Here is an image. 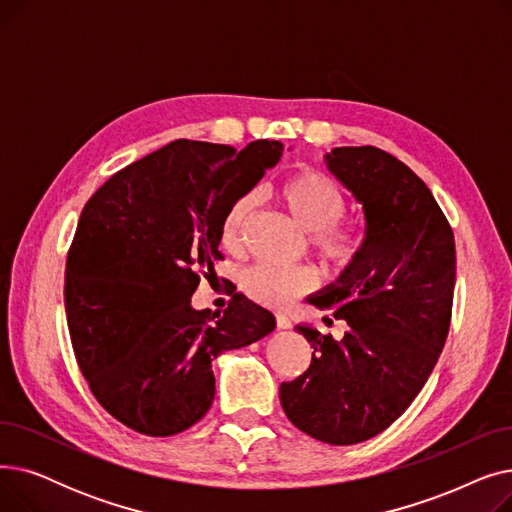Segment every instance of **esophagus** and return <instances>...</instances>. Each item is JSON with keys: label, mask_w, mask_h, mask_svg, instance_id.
Returning <instances> with one entry per match:
<instances>
[{"label": "esophagus", "mask_w": 512, "mask_h": 512, "mask_svg": "<svg viewBox=\"0 0 512 512\" xmlns=\"http://www.w3.org/2000/svg\"><path fill=\"white\" fill-rule=\"evenodd\" d=\"M276 324H278L280 330H290L292 328V321H290V317L286 313H278L276 315Z\"/></svg>", "instance_id": "obj_1"}]
</instances>
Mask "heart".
<instances>
[{
  "label": "heart",
  "mask_w": 512,
  "mask_h": 512,
  "mask_svg": "<svg viewBox=\"0 0 512 512\" xmlns=\"http://www.w3.org/2000/svg\"><path fill=\"white\" fill-rule=\"evenodd\" d=\"M274 199L288 213V218L311 232V245L330 263L344 267L351 263L361 247L355 228L338 224L344 213L340 188L321 172L299 170L284 176L274 186ZM253 213V197H236L220 220V245L236 253L242 247V234ZM317 286V274L309 267L278 270L272 265H255L242 276V290L267 307H286Z\"/></svg>",
  "instance_id": "heart-1"
}]
</instances>
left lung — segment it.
<instances>
[{"label": "left lung", "instance_id": "left-lung-1", "mask_svg": "<svg viewBox=\"0 0 512 512\" xmlns=\"http://www.w3.org/2000/svg\"><path fill=\"white\" fill-rule=\"evenodd\" d=\"M324 159L361 205L365 234L357 257L307 303L348 330L336 342L309 324L294 328L313 359L280 386V402L301 432L348 446L384 432L434 371L450 326L456 251L432 191L402 161L375 147H336Z\"/></svg>", "mask_w": 512, "mask_h": 512}]
</instances>
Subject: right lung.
Returning a JSON list of instances; mask_svg holds the SVG:
<instances>
[{
	"mask_svg": "<svg viewBox=\"0 0 512 512\" xmlns=\"http://www.w3.org/2000/svg\"><path fill=\"white\" fill-rule=\"evenodd\" d=\"M282 149L180 139L114 174L80 213L64 286L70 340L99 405L134 432L195 425L215 396L211 361L274 332V313L242 292L224 313L191 297L220 259L226 207Z\"/></svg>",
	"mask_w": 512,
	"mask_h": 512,
	"instance_id": "1",
	"label": "right lung"
}]
</instances>
